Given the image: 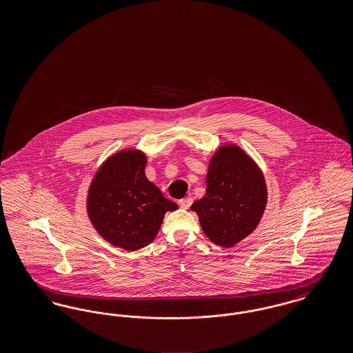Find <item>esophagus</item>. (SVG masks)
<instances>
[{"label":"esophagus","instance_id":"1","mask_svg":"<svg viewBox=\"0 0 353 353\" xmlns=\"http://www.w3.org/2000/svg\"><path fill=\"white\" fill-rule=\"evenodd\" d=\"M192 202H193V200H192L190 197H186V199H183V200L180 201V206H181L183 209H189L190 205H192Z\"/></svg>","mask_w":353,"mask_h":353}]
</instances>
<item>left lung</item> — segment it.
<instances>
[{"instance_id":"obj_1","label":"left lung","mask_w":353,"mask_h":353,"mask_svg":"<svg viewBox=\"0 0 353 353\" xmlns=\"http://www.w3.org/2000/svg\"><path fill=\"white\" fill-rule=\"evenodd\" d=\"M266 203L262 170L246 152L228 144L210 159L206 193L190 209L197 213L203 234L219 246L232 248L255 230Z\"/></svg>"}]
</instances>
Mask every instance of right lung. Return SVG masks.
Masks as SVG:
<instances>
[{"label": "right lung", "instance_id": "1", "mask_svg": "<svg viewBox=\"0 0 353 353\" xmlns=\"http://www.w3.org/2000/svg\"><path fill=\"white\" fill-rule=\"evenodd\" d=\"M147 156L124 150L108 157L95 173L87 194V213L95 230L128 252L150 245L167 212L179 209L145 176Z\"/></svg>", "mask_w": 353, "mask_h": 353}]
</instances>
